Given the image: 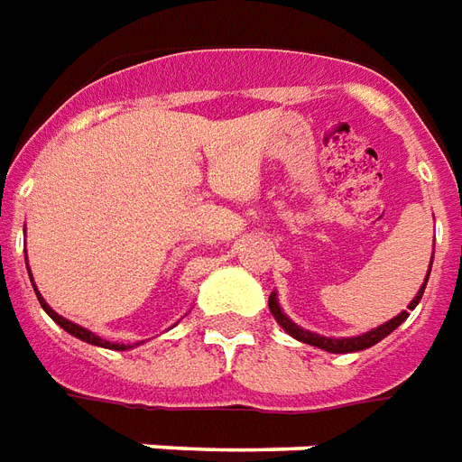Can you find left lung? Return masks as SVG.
<instances>
[{"mask_svg":"<svg viewBox=\"0 0 462 462\" xmlns=\"http://www.w3.org/2000/svg\"><path fill=\"white\" fill-rule=\"evenodd\" d=\"M429 274H431V266H429ZM429 274H426V279H423V286L419 289V293L413 296V300L406 306L409 310H413L416 306H419V300H421L423 296V289H426V282H429ZM269 310H272V316L276 318V323L289 333L291 337H296V340H300V343L306 345H313V347H320V350H326V353H360V350H367V347H372V345H377L379 340H384V337L392 333V330H396V328L404 323L406 318H409V310H402L399 316H394L392 320H387V323H382L379 328H372V330H367V333H362V336H355V337H323L318 336V333H310V330H303L300 326H296L291 318L286 316L282 310V306H279V300H276V293H272L269 296Z\"/></svg>","mask_w":462,"mask_h":462,"instance_id":"left-lung-1","label":"left lung"}]
</instances>
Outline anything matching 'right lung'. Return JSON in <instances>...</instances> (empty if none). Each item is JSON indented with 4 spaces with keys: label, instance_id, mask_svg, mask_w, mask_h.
Returning <instances> with one entry per match:
<instances>
[{
    "label": "right lung",
    "instance_id": "right-lung-1",
    "mask_svg": "<svg viewBox=\"0 0 462 462\" xmlns=\"http://www.w3.org/2000/svg\"><path fill=\"white\" fill-rule=\"evenodd\" d=\"M29 276H31V272H29ZM33 291H36V283H33ZM36 296H39L41 309L46 310V313H49V316L53 318V320H56L58 326L63 328L66 333H70V336L80 337V340H85V343L97 345V347H109V350H129V347H132V345H125V343H109V340H102L100 336H95V333H92V330H88V328L78 326V323H73V320H68V318H63V316H58L56 310L51 309L49 303L43 300V296H41L39 291H36Z\"/></svg>",
    "mask_w": 462,
    "mask_h": 462
}]
</instances>
